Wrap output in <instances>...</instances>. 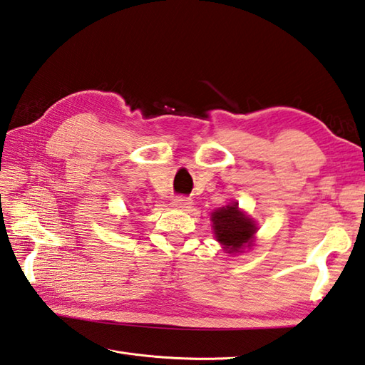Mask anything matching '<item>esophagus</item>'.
Returning a JSON list of instances; mask_svg holds the SVG:
<instances>
[{
	"instance_id": "1",
	"label": "esophagus",
	"mask_w": 365,
	"mask_h": 365,
	"mask_svg": "<svg viewBox=\"0 0 365 365\" xmlns=\"http://www.w3.org/2000/svg\"><path fill=\"white\" fill-rule=\"evenodd\" d=\"M192 198H187V197H176L173 202H172V206L176 207V210H181V211H187L189 207L192 206Z\"/></svg>"
}]
</instances>
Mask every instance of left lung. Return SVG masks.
Instances as JSON below:
<instances>
[{"label": "left lung", "instance_id": "1", "mask_svg": "<svg viewBox=\"0 0 365 365\" xmlns=\"http://www.w3.org/2000/svg\"><path fill=\"white\" fill-rule=\"evenodd\" d=\"M214 236L228 254H237L245 244L250 247L254 242V235L257 233L255 222L247 217L237 203L219 207L211 214Z\"/></svg>", "mask_w": 365, "mask_h": 365}]
</instances>
